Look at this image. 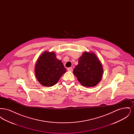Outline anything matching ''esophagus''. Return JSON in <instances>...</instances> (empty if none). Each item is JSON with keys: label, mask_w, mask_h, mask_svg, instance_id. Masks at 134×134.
<instances>
[{"label": "esophagus", "mask_w": 134, "mask_h": 134, "mask_svg": "<svg viewBox=\"0 0 134 134\" xmlns=\"http://www.w3.org/2000/svg\"><path fill=\"white\" fill-rule=\"evenodd\" d=\"M67 70L68 71H70V72H72L73 71V68L72 67H69V68H67Z\"/></svg>", "instance_id": "34e87169"}]
</instances>
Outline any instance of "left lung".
I'll return each mask as SVG.
<instances>
[{
  "mask_svg": "<svg viewBox=\"0 0 134 134\" xmlns=\"http://www.w3.org/2000/svg\"><path fill=\"white\" fill-rule=\"evenodd\" d=\"M73 73L83 86L93 87L102 79V65L94 53L85 52L79 59Z\"/></svg>",
  "mask_w": 134,
  "mask_h": 134,
  "instance_id": "obj_1",
  "label": "left lung"
}]
</instances>
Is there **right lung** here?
Returning <instances> with one entry per match:
<instances>
[{"label": "right lung", "instance_id": "obj_1", "mask_svg": "<svg viewBox=\"0 0 134 134\" xmlns=\"http://www.w3.org/2000/svg\"><path fill=\"white\" fill-rule=\"evenodd\" d=\"M66 69L54 52H45L39 57L35 66L37 80L42 85L49 87L57 83Z\"/></svg>", "mask_w": 134, "mask_h": 134}]
</instances>
